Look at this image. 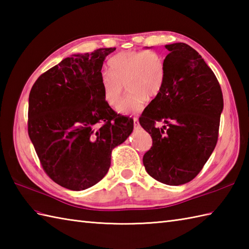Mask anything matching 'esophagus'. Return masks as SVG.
I'll use <instances>...</instances> for the list:
<instances>
[{
	"label": "esophagus",
	"instance_id": "34e87169",
	"mask_svg": "<svg viewBox=\"0 0 249 249\" xmlns=\"http://www.w3.org/2000/svg\"><path fill=\"white\" fill-rule=\"evenodd\" d=\"M134 127H135V129H138L139 128V121H138V119H137V118L134 119Z\"/></svg>",
	"mask_w": 249,
	"mask_h": 249
}]
</instances>
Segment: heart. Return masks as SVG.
I'll use <instances>...</instances> for the list:
<instances>
[{
	"mask_svg": "<svg viewBox=\"0 0 249 249\" xmlns=\"http://www.w3.org/2000/svg\"><path fill=\"white\" fill-rule=\"evenodd\" d=\"M108 71L100 77L104 100L115 108L126 86L129 94L118 108L123 114L139 112L147 99L156 98L165 86V61L152 50L120 52L108 61Z\"/></svg>",
	"mask_w": 249,
	"mask_h": 249,
	"instance_id": "1",
	"label": "heart"
}]
</instances>
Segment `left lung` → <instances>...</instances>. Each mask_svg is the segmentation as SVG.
I'll return each mask as SVG.
<instances>
[{
  "mask_svg": "<svg viewBox=\"0 0 249 249\" xmlns=\"http://www.w3.org/2000/svg\"><path fill=\"white\" fill-rule=\"evenodd\" d=\"M166 48L165 86L139 122L153 140L143 156L146 172L177 186L197 177L213 153L224 98L217 78L197 51L183 43ZM160 121L165 123L160 129Z\"/></svg>",
  "mask_w": 249,
  "mask_h": 249,
  "instance_id": "obj_1",
  "label": "left lung"
}]
</instances>
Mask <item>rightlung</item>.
Wrapping results in <instances>:
<instances>
[{
  "label": "right lung",
  "mask_w": 249,
  "mask_h": 249,
  "mask_svg": "<svg viewBox=\"0 0 249 249\" xmlns=\"http://www.w3.org/2000/svg\"><path fill=\"white\" fill-rule=\"evenodd\" d=\"M114 50L66 57L31 89L29 137L47 176L67 189L98 183L109 170L112 150L133 131L134 120L116 113L103 97L102 67Z\"/></svg>",
  "instance_id": "1"
}]
</instances>
